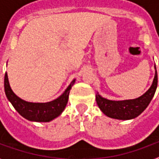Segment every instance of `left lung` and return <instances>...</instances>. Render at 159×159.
Listing matches in <instances>:
<instances>
[{
    "label": "left lung",
    "mask_w": 159,
    "mask_h": 159,
    "mask_svg": "<svg viewBox=\"0 0 159 159\" xmlns=\"http://www.w3.org/2000/svg\"><path fill=\"white\" fill-rule=\"evenodd\" d=\"M157 86V70L152 84L144 95L134 100L110 101L97 95V102L107 116L117 119H130L140 115L149 105Z\"/></svg>",
    "instance_id": "left-lung-1"
}]
</instances>
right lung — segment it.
<instances>
[{
  "instance_id": "obj_1",
  "label": "right lung",
  "mask_w": 159,
  "mask_h": 159,
  "mask_svg": "<svg viewBox=\"0 0 159 159\" xmlns=\"http://www.w3.org/2000/svg\"><path fill=\"white\" fill-rule=\"evenodd\" d=\"M75 80L72 81V83L66 91L63 92L62 96H60L56 100L46 102V103H34V102H28L22 100L18 97L13 91H11V87L8 82L7 74H5L4 78V88H5L6 96L7 99L10 101L11 105L18 113L25 119L30 121H36V122H49L57 116H59L65 108L68 103V95L70 89L75 83Z\"/></svg>"
}]
</instances>
